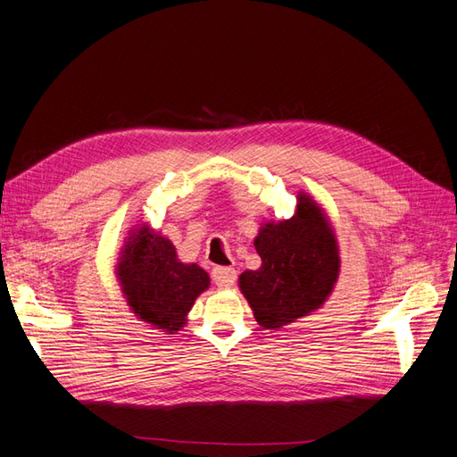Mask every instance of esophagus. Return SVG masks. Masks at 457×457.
Segmentation results:
<instances>
[{"mask_svg": "<svg viewBox=\"0 0 457 457\" xmlns=\"http://www.w3.org/2000/svg\"><path fill=\"white\" fill-rule=\"evenodd\" d=\"M212 278L217 284V287L227 289V287H232L234 282H237V270L230 267H215L212 272Z\"/></svg>", "mask_w": 457, "mask_h": 457, "instance_id": "34e87169", "label": "esophagus"}]
</instances>
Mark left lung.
<instances>
[{
	"label": "left lung",
	"mask_w": 457,
	"mask_h": 457,
	"mask_svg": "<svg viewBox=\"0 0 457 457\" xmlns=\"http://www.w3.org/2000/svg\"><path fill=\"white\" fill-rule=\"evenodd\" d=\"M257 270L238 278L242 295L265 329H280L320 309L339 278V244L326 212L307 192H297V212L267 220L253 240Z\"/></svg>",
	"instance_id": "1"
}]
</instances>
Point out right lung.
Returning a JSON list of instances; mask_svg holds the SVG:
<instances>
[{
	"instance_id": "1",
	"label": "right lung",
	"mask_w": 457,
	"mask_h": 457,
	"mask_svg": "<svg viewBox=\"0 0 457 457\" xmlns=\"http://www.w3.org/2000/svg\"><path fill=\"white\" fill-rule=\"evenodd\" d=\"M128 234L116 262L123 299L141 322L177 334L198 295L210 287V274L196 262L179 259L173 242L146 223Z\"/></svg>"
}]
</instances>
